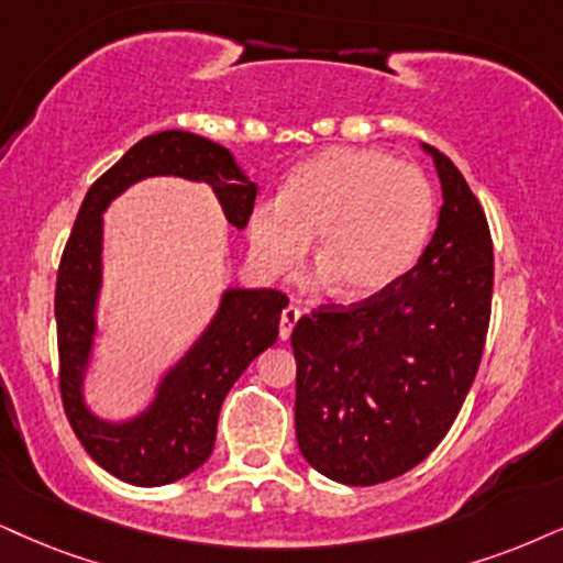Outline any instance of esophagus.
I'll return each instance as SVG.
<instances>
[{"mask_svg":"<svg viewBox=\"0 0 563 563\" xmlns=\"http://www.w3.org/2000/svg\"><path fill=\"white\" fill-rule=\"evenodd\" d=\"M300 321V308L297 305H287V308L282 310V325H279V336L287 342L289 336H292V329Z\"/></svg>","mask_w":563,"mask_h":563,"instance_id":"esophagus-1","label":"esophagus"}]
</instances>
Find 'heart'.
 Masks as SVG:
<instances>
[{"label": "heart", "mask_w": 563, "mask_h": 563, "mask_svg": "<svg viewBox=\"0 0 563 563\" xmlns=\"http://www.w3.org/2000/svg\"><path fill=\"white\" fill-rule=\"evenodd\" d=\"M433 221L435 192L418 166L376 148H329L297 166L282 200L255 203L247 242L261 274L279 279L316 238L318 279L363 300L420 261Z\"/></svg>", "instance_id": "1"}]
</instances>
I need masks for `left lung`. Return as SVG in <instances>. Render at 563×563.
Instances as JSON below:
<instances>
[{"mask_svg":"<svg viewBox=\"0 0 563 563\" xmlns=\"http://www.w3.org/2000/svg\"><path fill=\"white\" fill-rule=\"evenodd\" d=\"M420 151L435 166L443 206L418 266L367 302L321 305L292 331L297 446L344 485L391 481L439 446L488 334V221L462 172L433 145Z\"/></svg>","mask_w":563,"mask_h":563,"instance_id":"1","label":"left lung"}]
</instances>
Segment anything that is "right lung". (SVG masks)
<instances>
[{"instance_id":"right-lung-1","label":"right lung","mask_w":563,"mask_h":563,"mask_svg":"<svg viewBox=\"0 0 563 563\" xmlns=\"http://www.w3.org/2000/svg\"><path fill=\"white\" fill-rule=\"evenodd\" d=\"M151 177L208 185L234 229H245L258 196V185L224 145L183 130H164L137 141L96 179L75 219L54 297L62 401L90 460L109 475L143 488L183 481L211 456L229 388L261 352L274 346L287 308V297L274 289L227 287L203 331L158 373L154 394L137 412L124 418L96 412L86 388L101 339L103 213L124 190Z\"/></svg>"}]
</instances>
